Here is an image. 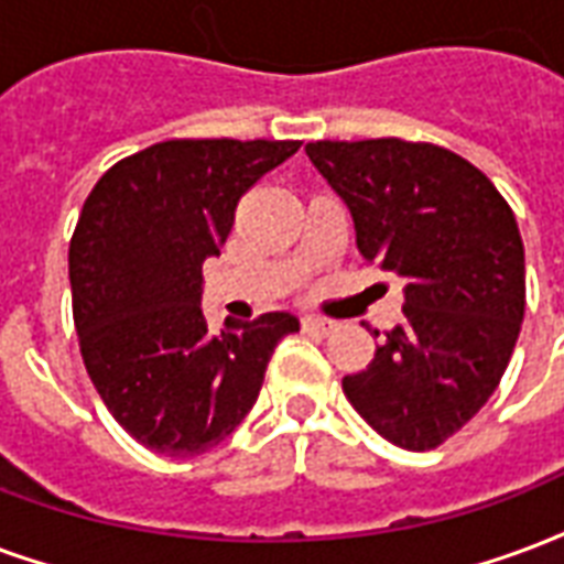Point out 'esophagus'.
Instances as JSON below:
<instances>
[{
    "label": "esophagus",
    "mask_w": 564,
    "mask_h": 564,
    "mask_svg": "<svg viewBox=\"0 0 564 564\" xmlns=\"http://www.w3.org/2000/svg\"><path fill=\"white\" fill-rule=\"evenodd\" d=\"M304 332H311V335H332L337 328L335 319H325V316H304L302 319Z\"/></svg>",
    "instance_id": "obj_1"
}]
</instances>
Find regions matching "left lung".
Masks as SVG:
<instances>
[{"instance_id":"obj_1","label":"left lung","mask_w":564,"mask_h":564,"mask_svg":"<svg viewBox=\"0 0 564 564\" xmlns=\"http://www.w3.org/2000/svg\"><path fill=\"white\" fill-rule=\"evenodd\" d=\"M304 152L349 208L365 262L398 274L406 295L373 361L344 377L346 400L382 440L431 452L490 400L514 352L527 311L514 212L442 145L382 137Z\"/></svg>"}]
</instances>
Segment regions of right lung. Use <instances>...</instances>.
Masks as SVG:
<instances>
[{
  "label": "right lung",
  "instance_id": "1",
  "mask_svg": "<svg viewBox=\"0 0 564 564\" xmlns=\"http://www.w3.org/2000/svg\"><path fill=\"white\" fill-rule=\"evenodd\" d=\"M299 140H166L112 164L83 203L68 278L83 365L133 440L194 457L257 403L293 314L208 328L203 262L218 257L239 199Z\"/></svg>",
  "mask_w": 564,
  "mask_h": 564
}]
</instances>
